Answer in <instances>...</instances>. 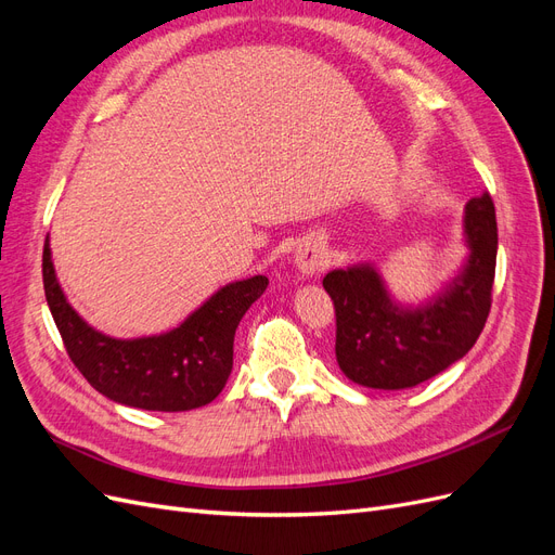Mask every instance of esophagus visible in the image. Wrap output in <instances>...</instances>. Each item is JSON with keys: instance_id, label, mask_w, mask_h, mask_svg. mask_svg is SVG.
<instances>
[{"instance_id": "34e87169", "label": "esophagus", "mask_w": 555, "mask_h": 555, "mask_svg": "<svg viewBox=\"0 0 555 555\" xmlns=\"http://www.w3.org/2000/svg\"><path fill=\"white\" fill-rule=\"evenodd\" d=\"M296 268L304 275H314L319 271H324L328 266L331 257H328V247L322 238L317 236H308L296 245V255H294Z\"/></svg>"}]
</instances>
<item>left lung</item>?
<instances>
[{"instance_id":"8db88e82","label":"left lung","mask_w":555,"mask_h":555,"mask_svg":"<svg viewBox=\"0 0 555 555\" xmlns=\"http://www.w3.org/2000/svg\"><path fill=\"white\" fill-rule=\"evenodd\" d=\"M463 236L469 255L459 275L422 306L398 304L373 263L326 273L324 289L335 306V359L345 377L367 389H410L473 349L491 310L498 257L489 192L465 204Z\"/></svg>"}]
</instances>
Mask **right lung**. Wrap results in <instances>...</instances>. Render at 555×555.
<instances>
[{
    "instance_id": "1",
    "label": "right lung",
    "mask_w": 555,
    "mask_h": 555,
    "mask_svg": "<svg viewBox=\"0 0 555 555\" xmlns=\"http://www.w3.org/2000/svg\"><path fill=\"white\" fill-rule=\"evenodd\" d=\"M266 287V275L231 282L171 331L131 340L111 338L69 306L48 236L43 243L46 300L66 354L99 393L127 408L188 412L220 396L233 367V335Z\"/></svg>"
}]
</instances>
